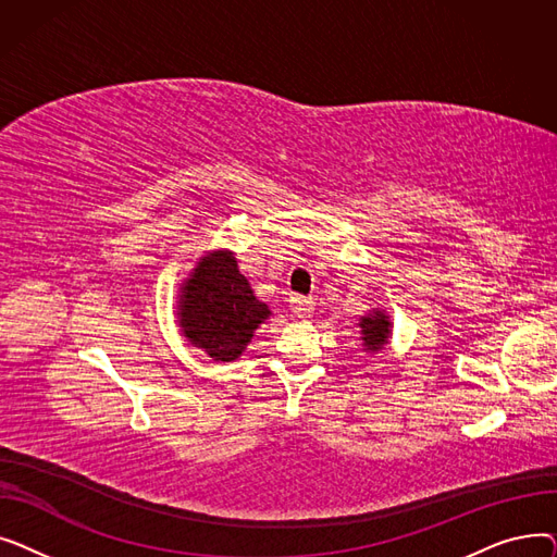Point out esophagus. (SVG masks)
I'll return each mask as SVG.
<instances>
[{"instance_id":"34e87169","label":"esophagus","mask_w":557,"mask_h":557,"mask_svg":"<svg viewBox=\"0 0 557 557\" xmlns=\"http://www.w3.org/2000/svg\"><path fill=\"white\" fill-rule=\"evenodd\" d=\"M290 311L296 318H309L313 313V300L307 296H294L290 298Z\"/></svg>"}]
</instances>
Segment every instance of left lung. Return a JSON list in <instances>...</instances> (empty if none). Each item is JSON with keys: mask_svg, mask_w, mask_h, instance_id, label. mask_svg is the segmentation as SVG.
Returning a JSON list of instances; mask_svg holds the SVG:
<instances>
[{"mask_svg": "<svg viewBox=\"0 0 557 557\" xmlns=\"http://www.w3.org/2000/svg\"><path fill=\"white\" fill-rule=\"evenodd\" d=\"M361 334H363V343L372 352L382 349L384 343L391 336V323L388 315H384L382 311H372L370 315L361 318Z\"/></svg>", "mask_w": 557, "mask_h": 557, "instance_id": "1", "label": "left lung"}]
</instances>
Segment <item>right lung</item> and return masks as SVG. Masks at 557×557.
<instances>
[{
	"instance_id": "1",
	"label": "right lung",
	"mask_w": 557,
	"mask_h": 557,
	"mask_svg": "<svg viewBox=\"0 0 557 557\" xmlns=\"http://www.w3.org/2000/svg\"><path fill=\"white\" fill-rule=\"evenodd\" d=\"M269 313L239 273L237 259L225 250L198 261V269L183 286V332L214 361L237 359Z\"/></svg>"
}]
</instances>
